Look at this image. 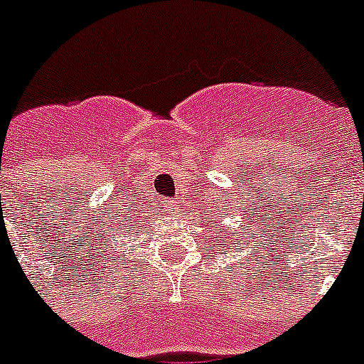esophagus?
Masks as SVG:
<instances>
[{
    "label": "esophagus",
    "instance_id": "obj_1",
    "mask_svg": "<svg viewBox=\"0 0 364 364\" xmlns=\"http://www.w3.org/2000/svg\"><path fill=\"white\" fill-rule=\"evenodd\" d=\"M165 210L168 213H172V215H179V212H181V205H179V201H166Z\"/></svg>",
    "mask_w": 364,
    "mask_h": 364
}]
</instances>
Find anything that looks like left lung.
<instances>
[{"label":"left lung","mask_w":364,"mask_h":364,"mask_svg":"<svg viewBox=\"0 0 364 364\" xmlns=\"http://www.w3.org/2000/svg\"><path fill=\"white\" fill-rule=\"evenodd\" d=\"M237 240H239V239H237ZM224 246H226V244H224Z\"/></svg>","instance_id":"obj_1"}]
</instances>
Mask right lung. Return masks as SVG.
<instances>
[{"label": "right lung", "instance_id": "1", "mask_svg": "<svg viewBox=\"0 0 364 364\" xmlns=\"http://www.w3.org/2000/svg\"><path fill=\"white\" fill-rule=\"evenodd\" d=\"M124 226L127 228V232H131V230H134L136 233L140 232V230H141V215H140V213H136V217H132L131 223L124 224Z\"/></svg>", "mask_w": 364, "mask_h": 364}]
</instances>
